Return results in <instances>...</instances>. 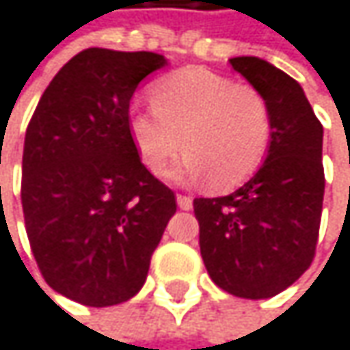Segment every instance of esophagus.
Listing matches in <instances>:
<instances>
[{"label": "esophagus", "mask_w": 350, "mask_h": 350, "mask_svg": "<svg viewBox=\"0 0 350 350\" xmlns=\"http://www.w3.org/2000/svg\"><path fill=\"white\" fill-rule=\"evenodd\" d=\"M177 204H179V208L181 210H191L193 208V200L189 198V196H177Z\"/></svg>", "instance_id": "1"}]
</instances>
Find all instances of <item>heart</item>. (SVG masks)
Instances as JSON below:
<instances>
[{
	"mask_svg": "<svg viewBox=\"0 0 350 350\" xmlns=\"http://www.w3.org/2000/svg\"><path fill=\"white\" fill-rule=\"evenodd\" d=\"M154 109H132L127 132L144 167L163 175L185 150L177 179H210L214 189L245 183L272 144V111L252 84L206 68H183L150 90Z\"/></svg>",
	"mask_w": 350,
	"mask_h": 350,
	"instance_id": "1",
	"label": "heart"
}]
</instances>
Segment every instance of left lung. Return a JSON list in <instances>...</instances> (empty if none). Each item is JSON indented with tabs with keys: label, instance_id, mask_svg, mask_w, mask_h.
I'll use <instances>...</instances> for the list:
<instances>
[{
	"label": "left lung",
	"instance_id": "obj_1",
	"mask_svg": "<svg viewBox=\"0 0 350 350\" xmlns=\"http://www.w3.org/2000/svg\"><path fill=\"white\" fill-rule=\"evenodd\" d=\"M231 66L260 88L272 111L264 165L237 191L196 198L200 254L214 284L243 299H268L312 266L324 202V129L299 82L260 57Z\"/></svg>",
	"mask_w": 350,
	"mask_h": 350
}]
</instances>
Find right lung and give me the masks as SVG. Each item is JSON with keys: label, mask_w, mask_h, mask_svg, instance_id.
<instances>
[{"label": "right lung", "mask_w": 350, "mask_h": 350, "mask_svg": "<svg viewBox=\"0 0 350 350\" xmlns=\"http://www.w3.org/2000/svg\"><path fill=\"white\" fill-rule=\"evenodd\" d=\"M167 59L90 47L42 92L26 127L22 210L47 284L90 308L144 284L175 193L140 161L127 132L138 84Z\"/></svg>", "instance_id": "add662e5"}]
</instances>
